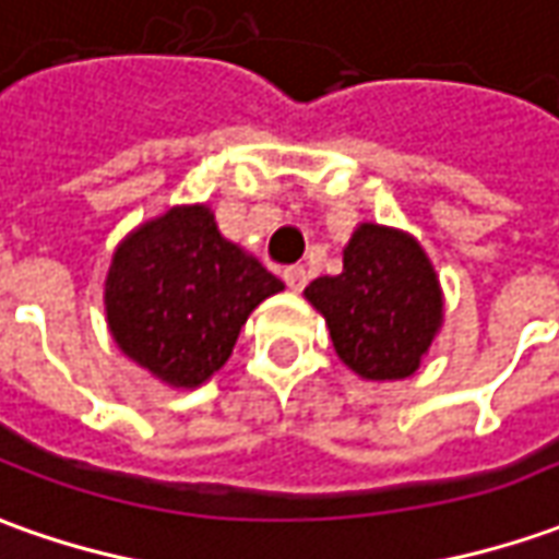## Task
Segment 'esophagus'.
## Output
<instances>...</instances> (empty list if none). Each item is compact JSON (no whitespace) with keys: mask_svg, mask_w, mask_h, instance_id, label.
<instances>
[{"mask_svg":"<svg viewBox=\"0 0 559 559\" xmlns=\"http://www.w3.org/2000/svg\"><path fill=\"white\" fill-rule=\"evenodd\" d=\"M306 281H309V272L302 269V265H290V269H284V284L290 287V290H302L306 287Z\"/></svg>","mask_w":559,"mask_h":559,"instance_id":"1","label":"esophagus"}]
</instances>
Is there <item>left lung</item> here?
<instances>
[{
    "mask_svg": "<svg viewBox=\"0 0 559 559\" xmlns=\"http://www.w3.org/2000/svg\"><path fill=\"white\" fill-rule=\"evenodd\" d=\"M306 299L324 314L333 348L360 379H407L443 324L438 272L401 229L360 223L343 250V272L314 278Z\"/></svg>",
    "mask_w": 559,
    "mask_h": 559,
    "instance_id": "8db88e82",
    "label": "left lung"
}]
</instances>
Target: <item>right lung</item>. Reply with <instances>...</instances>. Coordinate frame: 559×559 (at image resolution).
<instances>
[{
    "label": "right lung",
    "instance_id": "right-lung-1",
    "mask_svg": "<svg viewBox=\"0 0 559 559\" xmlns=\"http://www.w3.org/2000/svg\"><path fill=\"white\" fill-rule=\"evenodd\" d=\"M284 290L226 241L207 204L170 207L136 226L106 275V324L128 358L174 389H195L229 360L248 314Z\"/></svg>",
    "mask_w": 559,
    "mask_h": 559
}]
</instances>
